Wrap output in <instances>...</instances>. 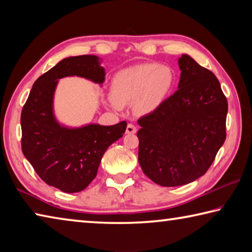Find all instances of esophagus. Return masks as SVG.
Instances as JSON below:
<instances>
[{
    "label": "esophagus",
    "mask_w": 252,
    "mask_h": 252,
    "mask_svg": "<svg viewBox=\"0 0 252 252\" xmlns=\"http://www.w3.org/2000/svg\"><path fill=\"white\" fill-rule=\"evenodd\" d=\"M136 132V127L135 126L133 125V123H129V125L126 126V133L129 134H133Z\"/></svg>",
    "instance_id": "1"
}]
</instances>
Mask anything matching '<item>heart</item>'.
Here are the masks:
<instances>
[{
	"label": "heart",
	"mask_w": 252,
	"mask_h": 252,
	"mask_svg": "<svg viewBox=\"0 0 252 252\" xmlns=\"http://www.w3.org/2000/svg\"><path fill=\"white\" fill-rule=\"evenodd\" d=\"M171 83L172 72L168 66L147 63L130 67L114 76L111 103L118 108L136 102L139 112H150L161 103Z\"/></svg>",
	"instance_id": "1"
}]
</instances>
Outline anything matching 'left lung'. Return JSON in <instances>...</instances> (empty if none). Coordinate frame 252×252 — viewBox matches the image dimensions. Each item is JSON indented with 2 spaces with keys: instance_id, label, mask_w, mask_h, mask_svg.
I'll return each instance as SVG.
<instances>
[{
  "instance_id": "1",
  "label": "left lung",
  "mask_w": 252,
  "mask_h": 252,
  "mask_svg": "<svg viewBox=\"0 0 252 252\" xmlns=\"http://www.w3.org/2000/svg\"><path fill=\"white\" fill-rule=\"evenodd\" d=\"M178 90L138 120L139 163L157 185L178 187L203 176L225 140L228 102L210 70L179 59Z\"/></svg>"
}]
</instances>
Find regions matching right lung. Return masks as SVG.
<instances>
[{
	"label": "right lung",
	"instance_id": "1",
	"mask_svg": "<svg viewBox=\"0 0 252 252\" xmlns=\"http://www.w3.org/2000/svg\"><path fill=\"white\" fill-rule=\"evenodd\" d=\"M72 75L101 84L105 72L95 55L63 59L34 82L21 113L24 157L45 183L67 193L90 185L105 150L126 129V121L76 129L59 125L53 114L54 91L59 79Z\"/></svg>",
	"mask_w": 252,
	"mask_h": 252
}]
</instances>
